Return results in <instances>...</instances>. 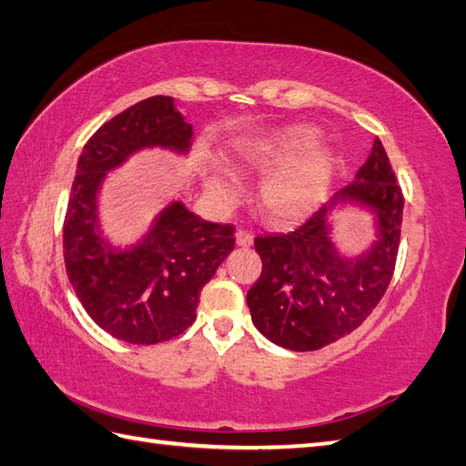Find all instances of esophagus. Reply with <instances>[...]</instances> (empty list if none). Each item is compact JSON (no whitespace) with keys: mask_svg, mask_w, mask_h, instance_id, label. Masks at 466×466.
Returning <instances> with one entry per match:
<instances>
[{"mask_svg":"<svg viewBox=\"0 0 466 466\" xmlns=\"http://www.w3.org/2000/svg\"><path fill=\"white\" fill-rule=\"evenodd\" d=\"M254 242V236L248 230L236 232V244L238 246H250Z\"/></svg>","mask_w":466,"mask_h":466,"instance_id":"esophagus-1","label":"esophagus"}]
</instances>
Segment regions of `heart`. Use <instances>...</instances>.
<instances>
[{"label":"heart","mask_w":466,"mask_h":466,"mask_svg":"<svg viewBox=\"0 0 466 466\" xmlns=\"http://www.w3.org/2000/svg\"><path fill=\"white\" fill-rule=\"evenodd\" d=\"M314 130L306 126L284 127L280 132L254 137L238 147V162L248 172H266L292 156L310 147ZM330 182V160L322 154L306 156L276 170L262 186V206L274 220L296 222L316 210ZM206 186L220 200H230L238 192V180L232 172L216 167L206 177Z\"/></svg>","instance_id":"heart-1"}]
</instances>
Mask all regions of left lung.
I'll list each match as a JSON object with an SVG mask.
<instances>
[{
	"mask_svg": "<svg viewBox=\"0 0 466 466\" xmlns=\"http://www.w3.org/2000/svg\"><path fill=\"white\" fill-rule=\"evenodd\" d=\"M339 203H362L377 216V240L346 259L329 238ZM404 198L382 142L332 200L289 234L256 236L262 274L246 296L252 322L282 349L306 352L336 342L369 319L392 280Z\"/></svg>",
	"mask_w": 466,
	"mask_h": 466,
	"instance_id": "left-lung-1",
	"label": "left lung"
}]
</instances>
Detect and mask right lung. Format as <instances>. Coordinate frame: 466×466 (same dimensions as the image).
<instances>
[{
	"label": "right lung",
	"mask_w": 466,
	"mask_h": 466,
	"mask_svg": "<svg viewBox=\"0 0 466 466\" xmlns=\"http://www.w3.org/2000/svg\"><path fill=\"white\" fill-rule=\"evenodd\" d=\"M192 124L174 97L154 96L97 130L77 160L64 220L67 279L102 330L130 344H157L196 320L200 292L234 250V226L206 222L182 202L157 214L132 248L102 238L97 192L106 174L144 147L187 152Z\"/></svg>",
	"instance_id": "right-lung-1"
}]
</instances>
